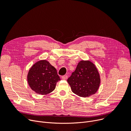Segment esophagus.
Segmentation results:
<instances>
[{"label": "esophagus", "instance_id": "esophagus-1", "mask_svg": "<svg viewBox=\"0 0 131 131\" xmlns=\"http://www.w3.org/2000/svg\"><path fill=\"white\" fill-rule=\"evenodd\" d=\"M68 78V76L67 75H64L62 77V79H63V80H66Z\"/></svg>", "mask_w": 131, "mask_h": 131}]
</instances>
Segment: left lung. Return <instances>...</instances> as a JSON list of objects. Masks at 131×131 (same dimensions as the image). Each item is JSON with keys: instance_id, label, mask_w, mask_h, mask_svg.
Listing matches in <instances>:
<instances>
[{"instance_id": "obj_1", "label": "left lung", "mask_w": 131, "mask_h": 131, "mask_svg": "<svg viewBox=\"0 0 131 131\" xmlns=\"http://www.w3.org/2000/svg\"><path fill=\"white\" fill-rule=\"evenodd\" d=\"M73 93L86 97L94 94L99 89L100 78L97 68L90 61H80L76 69L68 79Z\"/></svg>"}]
</instances>
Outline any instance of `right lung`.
Returning <instances> with one entry per match:
<instances>
[{
    "mask_svg": "<svg viewBox=\"0 0 131 131\" xmlns=\"http://www.w3.org/2000/svg\"><path fill=\"white\" fill-rule=\"evenodd\" d=\"M30 88L37 94L46 95L55 89L61 80L55 68L46 60H40L30 68L27 76Z\"/></svg>",
    "mask_w": 131,
    "mask_h": 131,
    "instance_id": "1",
    "label": "right lung"
}]
</instances>
